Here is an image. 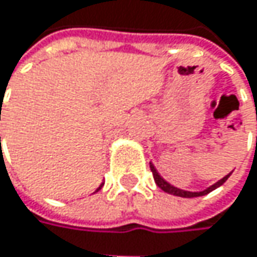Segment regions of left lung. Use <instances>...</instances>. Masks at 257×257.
<instances>
[{
	"label": "left lung",
	"instance_id": "8db88e82",
	"mask_svg": "<svg viewBox=\"0 0 257 257\" xmlns=\"http://www.w3.org/2000/svg\"><path fill=\"white\" fill-rule=\"evenodd\" d=\"M150 170H152V173H153V179H155V181H156V184H158L164 192L171 193V195H176V196H181V198H196V196H204V195H207V193L213 192L214 189H217L219 186H222L226 180L229 179V176L232 174V173H229L228 176H225L223 179H220L219 181H216L214 184H211L210 187H207V189H204V190H201V192H190V190H183V189H179V187H176V186L170 184L167 180H164V177L158 173V170L155 168V165H153L152 162H150Z\"/></svg>",
	"mask_w": 257,
	"mask_h": 257
}]
</instances>
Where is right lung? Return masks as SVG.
<instances>
[{"mask_svg":"<svg viewBox=\"0 0 257 257\" xmlns=\"http://www.w3.org/2000/svg\"><path fill=\"white\" fill-rule=\"evenodd\" d=\"M102 186H104V183H102V184H101V186H99V187H98V189H96V190H95V192H98V190H99V189H101V187H102Z\"/></svg>","mask_w":257,"mask_h":257,"instance_id":"right-lung-1","label":"right lung"}]
</instances>
